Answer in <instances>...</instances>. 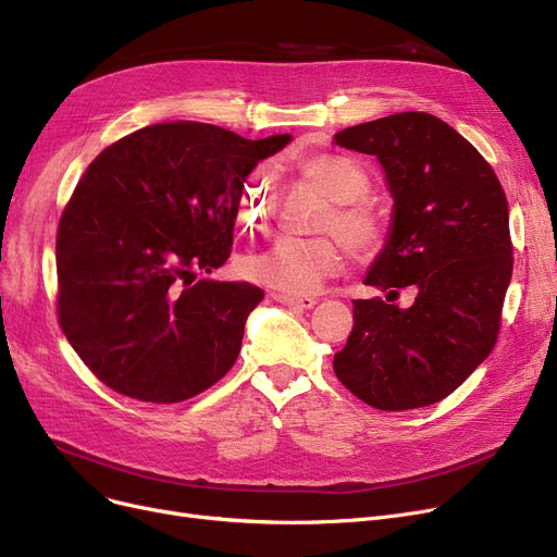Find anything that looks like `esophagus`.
<instances>
[{
    "instance_id": "esophagus-1",
    "label": "esophagus",
    "mask_w": 557,
    "mask_h": 557,
    "mask_svg": "<svg viewBox=\"0 0 557 557\" xmlns=\"http://www.w3.org/2000/svg\"><path fill=\"white\" fill-rule=\"evenodd\" d=\"M275 302L284 305V307H290V309H311L315 305V298H294V296H284V294H273L271 296Z\"/></svg>"
}]
</instances>
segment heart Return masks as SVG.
I'll list each match as a JSON object with an SVG mask.
<instances>
[{"instance_id":"b5f03b06","label":"heart","mask_w":557,"mask_h":557,"mask_svg":"<svg viewBox=\"0 0 557 557\" xmlns=\"http://www.w3.org/2000/svg\"><path fill=\"white\" fill-rule=\"evenodd\" d=\"M298 181L323 194L332 212L323 230L336 232L347 250L357 257L372 255L384 242V221L366 200L370 181L366 171L345 156L315 151L290 162ZM277 210V189L267 171H255L239 198V221L244 227H267ZM244 275L288 296H305L343 271V250L330 237L298 239L282 237L267 250L252 252L242 263Z\"/></svg>"}]
</instances>
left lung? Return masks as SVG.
<instances>
[{
  "mask_svg": "<svg viewBox=\"0 0 557 557\" xmlns=\"http://www.w3.org/2000/svg\"><path fill=\"white\" fill-rule=\"evenodd\" d=\"M374 156L393 219L366 284L388 300H355V327L334 355L341 384L379 411L445 399L492 352L512 277L508 200L485 158L429 112H399L334 135ZM417 300L391 306L399 287Z\"/></svg>",
  "mask_w": 557,
  "mask_h": 557,
  "instance_id": "8db88e82",
  "label": "left lung"
}]
</instances>
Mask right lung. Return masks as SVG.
<instances>
[{"mask_svg":"<svg viewBox=\"0 0 557 557\" xmlns=\"http://www.w3.org/2000/svg\"><path fill=\"white\" fill-rule=\"evenodd\" d=\"M288 141L171 122L122 137L85 169L58 223V320L108 388L175 404L237 361L263 290L198 275L227 261L246 175Z\"/></svg>","mask_w":557,"mask_h":557,"instance_id":"1","label":"right lung"}]
</instances>
